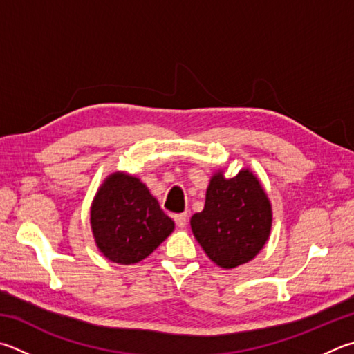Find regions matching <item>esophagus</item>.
Returning a JSON list of instances; mask_svg holds the SVG:
<instances>
[{
  "label": "esophagus",
  "mask_w": 354,
  "mask_h": 354,
  "mask_svg": "<svg viewBox=\"0 0 354 354\" xmlns=\"http://www.w3.org/2000/svg\"><path fill=\"white\" fill-rule=\"evenodd\" d=\"M175 223L179 229H184L185 226H187V214L175 215Z\"/></svg>",
  "instance_id": "obj_1"
}]
</instances>
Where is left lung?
<instances>
[{
	"label": "left lung",
	"mask_w": 354,
	"mask_h": 354,
	"mask_svg": "<svg viewBox=\"0 0 354 354\" xmlns=\"http://www.w3.org/2000/svg\"><path fill=\"white\" fill-rule=\"evenodd\" d=\"M190 227L205 255L223 269H234L254 260L265 248L272 227V205L260 179L250 169L234 178L224 169L212 175L203 212Z\"/></svg>",
	"instance_id": "left-lung-1"
}]
</instances>
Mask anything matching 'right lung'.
I'll list each match as a JSON object with an SVG mask.
<instances>
[{
	"instance_id": "add662e5",
	"label": "right lung",
	"mask_w": 354,
	"mask_h": 354,
	"mask_svg": "<svg viewBox=\"0 0 354 354\" xmlns=\"http://www.w3.org/2000/svg\"><path fill=\"white\" fill-rule=\"evenodd\" d=\"M95 246L108 260L134 265L149 257L175 223L139 178L114 171L100 184L89 210Z\"/></svg>"
}]
</instances>
